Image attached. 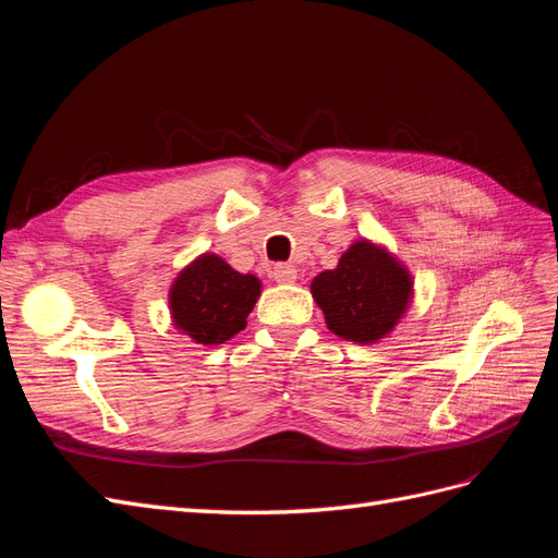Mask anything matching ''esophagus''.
Segmentation results:
<instances>
[{
	"instance_id": "obj_1",
	"label": "esophagus",
	"mask_w": 558,
	"mask_h": 558,
	"mask_svg": "<svg viewBox=\"0 0 558 558\" xmlns=\"http://www.w3.org/2000/svg\"><path fill=\"white\" fill-rule=\"evenodd\" d=\"M272 277L277 283H293L298 279V269L289 263H277L272 267Z\"/></svg>"
}]
</instances>
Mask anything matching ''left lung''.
I'll return each instance as SVG.
<instances>
[{"label":"left lung","mask_w":558,"mask_h":558,"mask_svg":"<svg viewBox=\"0 0 558 558\" xmlns=\"http://www.w3.org/2000/svg\"><path fill=\"white\" fill-rule=\"evenodd\" d=\"M414 281L396 256L369 240L353 242L335 269L312 281L328 330L356 344H375L408 312Z\"/></svg>","instance_id":"8db88e82"}]
</instances>
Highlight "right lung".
Listing matches in <instances>:
<instances>
[{"label":"right lung","instance_id":"add662e5","mask_svg":"<svg viewBox=\"0 0 558 558\" xmlns=\"http://www.w3.org/2000/svg\"><path fill=\"white\" fill-rule=\"evenodd\" d=\"M258 295V277L238 272L216 253H202L174 279L170 312L174 326L195 344H223L246 328Z\"/></svg>","mask_w":558,"mask_h":558}]
</instances>
